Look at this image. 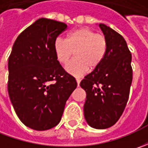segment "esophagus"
<instances>
[{"label":"esophagus","mask_w":148,"mask_h":148,"mask_svg":"<svg viewBox=\"0 0 148 148\" xmlns=\"http://www.w3.org/2000/svg\"><path fill=\"white\" fill-rule=\"evenodd\" d=\"M76 80H77V86H79V84H80V82H81V79H80V78H77Z\"/></svg>","instance_id":"34e87169"}]
</instances>
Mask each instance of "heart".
<instances>
[{
	"label": "heart",
	"instance_id": "b5f03b06",
	"mask_svg": "<svg viewBox=\"0 0 148 148\" xmlns=\"http://www.w3.org/2000/svg\"><path fill=\"white\" fill-rule=\"evenodd\" d=\"M57 59L65 64L76 53V58L66 66V71L74 76H82L89 68L94 70L103 61L107 50L104 35L83 27L70 32L66 39L58 38L54 41Z\"/></svg>",
	"mask_w": 148,
	"mask_h": 148
}]
</instances>
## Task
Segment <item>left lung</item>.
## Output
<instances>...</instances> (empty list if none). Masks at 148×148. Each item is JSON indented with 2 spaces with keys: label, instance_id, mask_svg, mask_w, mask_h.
Here are the masks:
<instances>
[{
  "label": "left lung",
  "instance_id": "1",
  "mask_svg": "<svg viewBox=\"0 0 148 148\" xmlns=\"http://www.w3.org/2000/svg\"><path fill=\"white\" fill-rule=\"evenodd\" d=\"M99 27L107 40L106 53L80 86L86 93V121L92 128L105 129L119 120L127 105L133 80L132 54L122 35L104 24Z\"/></svg>",
  "mask_w": 148,
  "mask_h": 148
}]
</instances>
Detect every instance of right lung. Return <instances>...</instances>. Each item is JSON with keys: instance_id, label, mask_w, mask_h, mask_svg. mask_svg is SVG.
<instances>
[{"instance_id": "right-lung-1", "label": "right lung", "mask_w": 148, "mask_h": 148, "mask_svg": "<svg viewBox=\"0 0 148 148\" xmlns=\"http://www.w3.org/2000/svg\"><path fill=\"white\" fill-rule=\"evenodd\" d=\"M67 25L40 18L20 34L8 60V93L20 121L43 131L59 123L76 79L60 65L54 41Z\"/></svg>"}]
</instances>
